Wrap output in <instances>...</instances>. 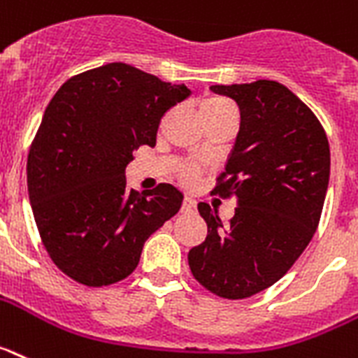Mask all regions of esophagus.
Here are the masks:
<instances>
[{
    "label": "esophagus",
    "mask_w": 358,
    "mask_h": 358,
    "mask_svg": "<svg viewBox=\"0 0 358 358\" xmlns=\"http://www.w3.org/2000/svg\"><path fill=\"white\" fill-rule=\"evenodd\" d=\"M182 212L186 213L195 212V201L192 199V197H185V201H182Z\"/></svg>",
    "instance_id": "obj_1"
}]
</instances>
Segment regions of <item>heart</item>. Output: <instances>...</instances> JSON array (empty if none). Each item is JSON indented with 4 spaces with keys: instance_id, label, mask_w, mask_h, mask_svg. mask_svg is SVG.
<instances>
[{
    "instance_id": "1",
    "label": "heart",
    "mask_w": 358,
    "mask_h": 358,
    "mask_svg": "<svg viewBox=\"0 0 358 358\" xmlns=\"http://www.w3.org/2000/svg\"><path fill=\"white\" fill-rule=\"evenodd\" d=\"M226 114H235V106L231 105L230 101L224 99V97H206V99L201 101V115H203L204 121L221 117V115ZM195 176H197L195 170H188L182 176V181L194 182Z\"/></svg>"
}]
</instances>
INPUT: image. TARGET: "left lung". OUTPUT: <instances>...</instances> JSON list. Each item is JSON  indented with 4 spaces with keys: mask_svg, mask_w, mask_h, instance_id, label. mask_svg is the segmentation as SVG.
Here are the masks:
<instances>
[{
    "mask_svg": "<svg viewBox=\"0 0 358 358\" xmlns=\"http://www.w3.org/2000/svg\"><path fill=\"white\" fill-rule=\"evenodd\" d=\"M241 110L224 172L213 194L235 195L228 224L199 203L206 239L188 252L204 288L246 299L282 277L315 234L329 182V143L315 114L292 90L268 79L213 85Z\"/></svg>",
    "mask_w": 358,
    "mask_h": 358,
    "instance_id": "1",
    "label": "left lung"
}]
</instances>
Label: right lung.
Masks as SVG:
<instances>
[{
	"label": "right lung",
	"instance_id": "obj_1",
	"mask_svg": "<svg viewBox=\"0 0 358 358\" xmlns=\"http://www.w3.org/2000/svg\"><path fill=\"white\" fill-rule=\"evenodd\" d=\"M192 92L127 63L70 78L48 103L27 161L41 241L57 268L99 288L132 273L150 235L179 212L172 185L128 190L124 170L155 146L164 112Z\"/></svg>",
	"mask_w": 358,
	"mask_h": 358
}]
</instances>
